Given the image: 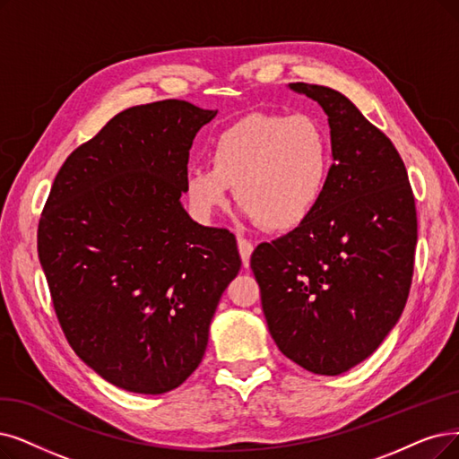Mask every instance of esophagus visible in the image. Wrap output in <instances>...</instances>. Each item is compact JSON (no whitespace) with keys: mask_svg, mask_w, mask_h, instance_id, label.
Instances as JSON below:
<instances>
[{"mask_svg":"<svg viewBox=\"0 0 459 459\" xmlns=\"http://www.w3.org/2000/svg\"><path fill=\"white\" fill-rule=\"evenodd\" d=\"M237 247H239V254H241V260H243V265L248 267L250 265V254L254 250L252 243L248 239H245V237H237Z\"/></svg>","mask_w":459,"mask_h":459,"instance_id":"34e87169","label":"esophagus"}]
</instances>
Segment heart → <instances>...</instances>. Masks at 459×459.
I'll list each match as a JSON object with an SVG mask.
<instances>
[{
  "instance_id": "1",
  "label": "heart",
  "mask_w": 459,
  "mask_h": 459,
  "mask_svg": "<svg viewBox=\"0 0 459 459\" xmlns=\"http://www.w3.org/2000/svg\"><path fill=\"white\" fill-rule=\"evenodd\" d=\"M209 163L190 168L185 178L199 220L226 207L235 186L247 218L271 231H288L301 226L324 197L332 139L308 113H252L216 135Z\"/></svg>"
}]
</instances>
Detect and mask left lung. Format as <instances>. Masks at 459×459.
Returning a JSON list of instances; mask_svg holds the SVG:
<instances>
[{"label":"left lung","instance_id":"obj_1","mask_svg":"<svg viewBox=\"0 0 459 459\" xmlns=\"http://www.w3.org/2000/svg\"><path fill=\"white\" fill-rule=\"evenodd\" d=\"M291 90L327 115L333 163L316 211L252 252L269 333L316 375H341L390 333L405 308L418 239L414 194L399 152L341 91Z\"/></svg>","mask_w":459,"mask_h":459}]
</instances>
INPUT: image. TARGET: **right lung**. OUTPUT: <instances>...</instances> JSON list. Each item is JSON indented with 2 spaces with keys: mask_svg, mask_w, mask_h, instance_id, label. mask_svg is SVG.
Returning a JSON list of instances; mask_svg holds the SVG:
<instances>
[{
  "mask_svg": "<svg viewBox=\"0 0 459 459\" xmlns=\"http://www.w3.org/2000/svg\"><path fill=\"white\" fill-rule=\"evenodd\" d=\"M214 117L180 100L126 108L67 156L39 218L67 342L127 392L166 394L197 369L241 269L235 235L180 205L192 141Z\"/></svg>",
  "mask_w": 459,
  "mask_h": 459,
  "instance_id": "1",
  "label": "right lung"
}]
</instances>
